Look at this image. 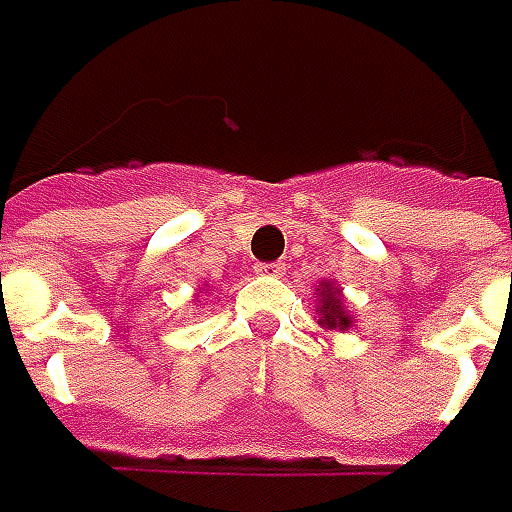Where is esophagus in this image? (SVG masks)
<instances>
[{
	"label": "esophagus",
	"instance_id": "34e87169",
	"mask_svg": "<svg viewBox=\"0 0 512 512\" xmlns=\"http://www.w3.org/2000/svg\"><path fill=\"white\" fill-rule=\"evenodd\" d=\"M253 273L262 275V278H281L286 273L284 262H259L253 267Z\"/></svg>",
	"mask_w": 512,
	"mask_h": 512
}]
</instances>
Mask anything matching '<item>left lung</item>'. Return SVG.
<instances>
[{
	"mask_svg": "<svg viewBox=\"0 0 512 512\" xmlns=\"http://www.w3.org/2000/svg\"><path fill=\"white\" fill-rule=\"evenodd\" d=\"M320 325L328 331H347L353 325V317L347 314L342 303V289H336L331 281L320 284Z\"/></svg>",
	"mask_w": 512,
	"mask_h": 512,
	"instance_id": "1",
	"label": "left lung"
}]
</instances>
